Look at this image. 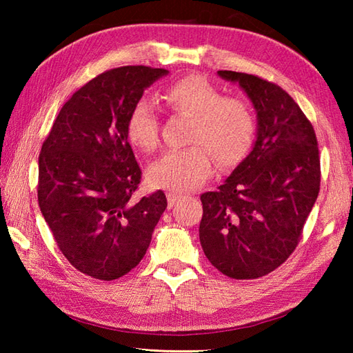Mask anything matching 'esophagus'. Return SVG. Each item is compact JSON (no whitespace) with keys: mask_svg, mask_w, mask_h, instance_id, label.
<instances>
[{"mask_svg":"<svg viewBox=\"0 0 353 353\" xmlns=\"http://www.w3.org/2000/svg\"><path fill=\"white\" fill-rule=\"evenodd\" d=\"M182 199H183L182 194H177V192H174V191L167 192V200H168V206H170V208L177 205L179 201H181Z\"/></svg>","mask_w":353,"mask_h":353,"instance_id":"34e87169","label":"esophagus"}]
</instances>
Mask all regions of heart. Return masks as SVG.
I'll list each match as a JSON object with an SVG mask.
<instances>
[{
	"instance_id": "1",
	"label": "heart",
	"mask_w": 353,
	"mask_h": 353,
	"mask_svg": "<svg viewBox=\"0 0 353 353\" xmlns=\"http://www.w3.org/2000/svg\"><path fill=\"white\" fill-rule=\"evenodd\" d=\"M161 99L172 114L191 118L188 147L170 150L148 167V182L156 188L185 192L203 185L212 172L211 157L220 167H234L250 152L256 118L249 103L224 97L201 77H186L167 86ZM127 138L142 152L159 145V114L152 100L134 101L125 124Z\"/></svg>"
}]
</instances>
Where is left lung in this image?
I'll return each instance as SVG.
<instances>
[{"label": "left lung", "instance_id": "8db88e82", "mask_svg": "<svg viewBox=\"0 0 353 353\" xmlns=\"http://www.w3.org/2000/svg\"><path fill=\"white\" fill-rule=\"evenodd\" d=\"M219 74L249 95L258 138L226 182L200 196V243L223 274L256 279L282 265L301 241L320 191L317 137L281 86L253 74Z\"/></svg>", "mask_w": 353, "mask_h": 353}]
</instances>
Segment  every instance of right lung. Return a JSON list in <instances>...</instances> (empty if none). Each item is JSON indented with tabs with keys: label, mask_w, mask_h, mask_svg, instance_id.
<instances>
[{
	"label": "right lung",
	"mask_w": 353,
	"mask_h": 353,
	"mask_svg": "<svg viewBox=\"0 0 353 353\" xmlns=\"http://www.w3.org/2000/svg\"><path fill=\"white\" fill-rule=\"evenodd\" d=\"M163 68L104 71L66 101L39 154L37 201L59 250L79 272L114 281L137 267L167 208L159 190L134 199L142 171L127 117Z\"/></svg>",
	"instance_id": "1"
}]
</instances>
